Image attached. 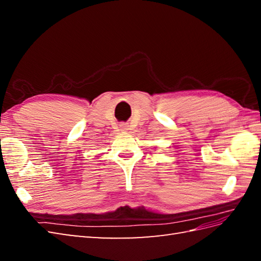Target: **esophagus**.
<instances>
[{
  "mask_svg": "<svg viewBox=\"0 0 261 261\" xmlns=\"http://www.w3.org/2000/svg\"><path fill=\"white\" fill-rule=\"evenodd\" d=\"M123 127H124V126H123Z\"/></svg>",
  "mask_w": 261,
  "mask_h": 261,
  "instance_id": "esophagus-1",
  "label": "esophagus"
}]
</instances>
